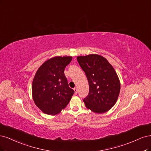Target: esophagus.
<instances>
[{
	"mask_svg": "<svg viewBox=\"0 0 151 151\" xmlns=\"http://www.w3.org/2000/svg\"><path fill=\"white\" fill-rule=\"evenodd\" d=\"M74 91H75V94H77V93H78V89H77L76 87H75V88H74Z\"/></svg>",
	"mask_w": 151,
	"mask_h": 151,
	"instance_id": "esophagus-1",
	"label": "esophagus"
}]
</instances>
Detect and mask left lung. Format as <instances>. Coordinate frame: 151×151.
I'll list each match as a JSON object with an SVG mask.
<instances>
[{
	"mask_svg": "<svg viewBox=\"0 0 151 151\" xmlns=\"http://www.w3.org/2000/svg\"><path fill=\"white\" fill-rule=\"evenodd\" d=\"M76 59L89 83L88 95L83 99L86 107L95 113L106 112L115 104L120 90L114 68L98 55L78 56Z\"/></svg>",
	"mask_w": 151,
	"mask_h": 151,
	"instance_id": "1",
	"label": "left lung"
}]
</instances>
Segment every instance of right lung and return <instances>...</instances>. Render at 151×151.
I'll use <instances>...</instances> for the list:
<instances>
[{
	"label": "right lung",
	"instance_id": "add662e5",
	"mask_svg": "<svg viewBox=\"0 0 151 151\" xmlns=\"http://www.w3.org/2000/svg\"><path fill=\"white\" fill-rule=\"evenodd\" d=\"M71 60V56L54 57L44 63L36 72L32 81V98L45 114L60 113L75 93L69 87L64 73Z\"/></svg>",
	"mask_w": 151,
	"mask_h": 151
}]
</instances>
